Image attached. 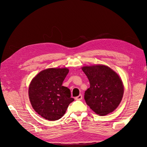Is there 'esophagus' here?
Returning a JSON list of instances; mask_svg holds the SVG:
<instances>
[{
	"mask_svg": "<svg viewBox=\"0 0 147 147\" xmlns=\"http://www.w3.org/2000/svg\"><path fill=\"white\" fill-rule=\"evenodd\" d=\"M82 99V95L81 94H80L79 96H76L75 98V99L77 100V101H80V100H81Z\"/></svg>",
	"mask_w": 147,
	"mask_h": 147,
	"instance_id": "obj_1",
	"label": "esophagus"
}]
</instances>
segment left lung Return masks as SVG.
I'll return each instance as SVG.
<instances>
[{"label": "left lung", "mask_w": 147, "mask_h": 147, "mask_svg": "<svg viewBox=\"0 0 147 147\" xmlns=\"http://www.w3.org/2000/svg\"><path fill=\"white\" fill-rule=\"evenodd\" d=\"M82 70L90 83L84 96L87 105L100 115L109 114L117 109L124 92L117 74L103 65L83 67Z\"/></svg>", "instance_id": "8db88e82"}]
</instances>
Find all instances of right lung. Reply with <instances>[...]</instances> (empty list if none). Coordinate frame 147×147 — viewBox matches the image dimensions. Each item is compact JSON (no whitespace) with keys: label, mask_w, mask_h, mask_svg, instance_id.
Wrapping results in <instances>:
<instances>
[{"label":"right lung","mask_w":147,"mask_h":147,"mask_svg":"<svg viewBox=\"0 0 147 147\" xmlns=\"http://www.w3.org/2000/svg\"><path fill=\"white\" fill-rule=\"evenodd\" d=\"M68 71L66 68H48L40 72L31 82L28 89L31 104L44 119L50 121L61 119L74 101L70 90L62 86Z\"/></svg>","instance_id":"1"}]
</instances>
